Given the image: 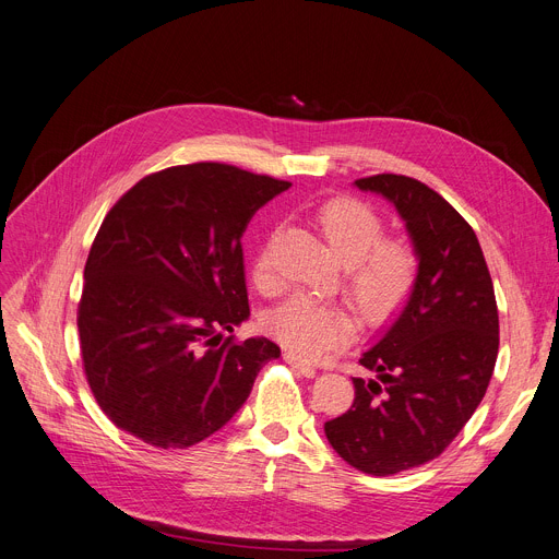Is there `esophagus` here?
I'll list each match as a JSON object with an SVG mask.
<instances>
[{
  "instance_id": "esophagus-1",
  "label": "esophagus",
  "mask_w": 559,
  "mask_h": 559,
  "mask_svg": "<svg viewBox=\"0 0 559 559\" xmlns=\"http://www.w3.org/2000/svg\"><path fill=\"white\" fill-rule=\"evenodd\" d=\"M284 360H286V364H288L290 368H295V370H298V372L305 374V377H313V374H316V368L309 366V364H305V360L295 356L293 352H284Z\"/></svg>"
}]
</instances>
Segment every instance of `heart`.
Listing matches in <instances>:
<instances>
[{"label":"heart","mask_w":559,"mask_h":559,"mask_svg":"<svg viewBox=\"0 0 559 559\" xmlns=\"http://www.w3.org/2000/svg\"><path fill=\"white\" fill-rule=\"evenodd\" d=\"M316 227L330 250L343 261V290L368 324H383L397 316L419 280V252L406 237H383L381 216L349 195H336L316 210ZM252 282L269 290L275 284L271 243L254 257ZM269 332L293 354L320 358L338 349L354 334V318L343 305H322L293 298L277 307Z\"/></svg>","instance_id":"b5f03b06"}]
</instances>
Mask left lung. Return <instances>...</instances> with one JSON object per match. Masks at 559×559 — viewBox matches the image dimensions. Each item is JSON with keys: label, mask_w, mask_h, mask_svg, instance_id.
Segmentation results:
<instances>
[{"label": "left lung", "mask_w": 559, "mask_h": 559, "mask_svg": "<svg viewBox=\"0 0 559 559\" xmlns=\"http://www.w3.org/2000/svg\"><path fill=\"white\" fill-rule=\"evenodd\" d=\"M354 185L397 207L419 252L402 316L358 358L354 404L324 421L345 463L390 476L438 457L485 397L499 354V309L472 225L424 182L379 174Z\"/></svg>", "instance_id": "1"}]
</instances>
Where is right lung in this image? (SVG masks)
Listing matches in <instances>:
<instances>
[{"mask_svg": "<svg viewBox=\"0 0 559 559\" xmlns=\"http://www.w3.org/2000/svg\"><path fill=\"white\" fill-rule=\"evenodd\" d=\"M290 182L195 162L144 176L106 214L85 261L79 338L87 385L121 431L199 444L248 400L280 347L223 336L250 316L241 237Z\"/></svg>", "mask_w": 559, "mask_h": 559, "instance_id": "obj_1", "label": "right lung"}]
</instances>
